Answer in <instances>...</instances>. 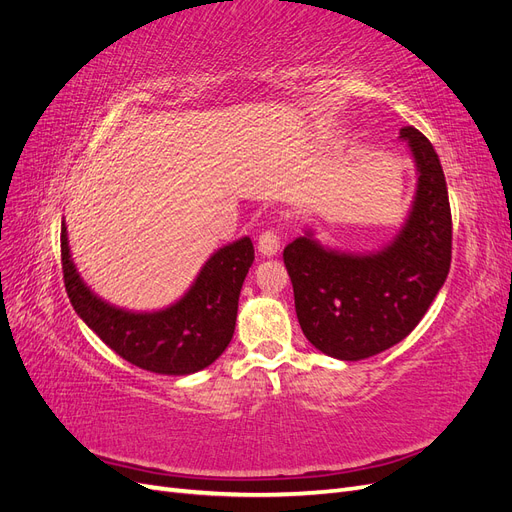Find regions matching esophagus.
I'll return each instance as SVG.
<instances>
[{"label": "esophagus", "mask_w": 512, "mask_h": 512, "mask_svg": "<svg viewBox=\"0 0 512 512\" xmlns=\"http://www.w3.org/2000/svg\"><path fill=\"white\" fill-rule=\"evenodd\" d=\"M258 252L262 256H275L280 252V235L275 230H265L258 237Z\"/></svg>", "instance_id": "obj_1"}]
</instances>
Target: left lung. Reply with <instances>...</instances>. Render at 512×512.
<instances>
[{"label":"left lung","instance_id":"1","mask_svg":"<svg viewBox=\"0 0 512 512\" xmlns=\"http://www.w3.org/2000/svg\"><path fill=\"white\" fill-rule=\"evenodd\" d=\"M416 170L404 228L376 254L324 250L312 232L284 247L303 335L320 352L361 361L408 337L451 269L453 220L440 158L412 126L399 130Z\"/></svg>","mask_w":512,"mask_h":512}]
</instances>
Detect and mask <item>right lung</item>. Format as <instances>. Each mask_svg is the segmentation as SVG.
Masks as SVG:
<instances>
[{
  "mask_svg": "<svg viewBox=\"0 0 512 512\" xmlns=\"http://www.w3.org/2000/svg\"><path fill=\"white\" fill-rule=\"evenodd\" d=\"M252 262L250 237L224 245L175 305L134 314L104 303L85 286L70 258L66 224H61V271L74 312L121 359L153 374L188 376L209 367L226 350Z\"/></svg>",
  "mask_w": 512,
  "mask_h": 512,
  "instance_id": "right-lung-1",
  "label": "right lung"
}]
</instances>
